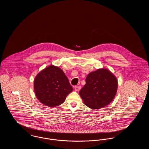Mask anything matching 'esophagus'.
I'll return each mask as SVG.
<instances>
[{
    "label": "esophagus",
    "instance_id": "obj_1",
    "mask_svg": "<svg viewBox=\"0 0 149 149\" xmlns=\"http://www.w3.org/2000/svg\"><path fill=\"white\" fill-rule=\"evenodd\" d=\"M74 89H75V91L78 92V91H79L80 90L81 86H74Z\"/></svg>",
    "mask_w": 149,
    "mask_h": 149
}]
</instances>
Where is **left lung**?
<instances>
[{
    "label": "left lung",
    "instance_id": "left-lung-1",
    "mask_svg": "<svg viewBox=\"0 0 149 149\" xmlns=\"http://www.w3.org/2000/svg\"><path fill=\"white\" fill-rule=\"evenodd\" d=\"M85 82L79 94L86 106L94 109H100L114 99L118 83L111 71L106 69H98L88 75Z\"/></svg>",
    "mask_w": 149,
    "mask_h": 149
}]
</instances>
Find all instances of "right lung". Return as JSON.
<instances>
[{
    "label": "right lung",
    "instance_id": "1",
    "mask_svg": "<svg viewBox=\"0 0 149 149\" xmlns=\"http://www.w3.org/2000/svg\"><path fill=\"white\" fill-rule=\"evenodd\" d=\"M36 95L47 106L56 107L63 103L72 87L63 71L51 65L39 72L34 80Z\"/></svg>",
    "mask_w": 149,
    "mask_h": 149
}]
</instances>
